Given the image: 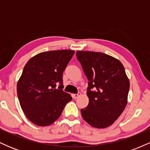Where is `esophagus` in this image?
I'll list each match as a JSON object with an SVG mask.
<instances>
[{"instance_id":"1","label":"esophagus","mask_w":150,"mask_h":150,"mask_svg":"<svg viewBox=\"0 0 150 150\" xmlns=\"http://www.w3.org/2000/svg\"><path fill=\"white\" fill-rule=\"evenodd\" d=\"M79 96H80V94H72V97H73V99H77Z\"/></svg>"}]
</instances>
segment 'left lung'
Masks as SVG:
<instances>
[{"label": "left lung", "instance_id": "left-lung-1", "mask_svg": "<svg viewBox=\"0 0 150 150\" xmlns=\"http://www.w3.org/2000/svg\"><path fill=\"white\" fill-rule=\"evenodd\" d=\"M88 82V106L81 109L83 119L91 126L105 128L124 111L130 88L125 68L119 60L101 52L77 51Z\"/></svg>", "mask_w": 150, "mask_h": 150}]
</instances>
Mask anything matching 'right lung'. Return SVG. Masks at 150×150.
Returning <instances> with one entry per match:
<instances>
[{"label": "right lung", "mask_w": 150, "mask_h": 150, "mask_svg": "<svg viewBox=\"0 0 150 150\" xmlns=\"http://www.w3.org/2000/svg\"><path fill=\"white\" fill-rule=\"evenodd\" d=\"M75 53L72 50L39 53L29 60L17 84L20 106L38 126L52 124L72 100L63 91V73ZM59 85L58 89L56 86Z\"/></svg>", "instance_id": "right-lung-1"}]
</instances>
